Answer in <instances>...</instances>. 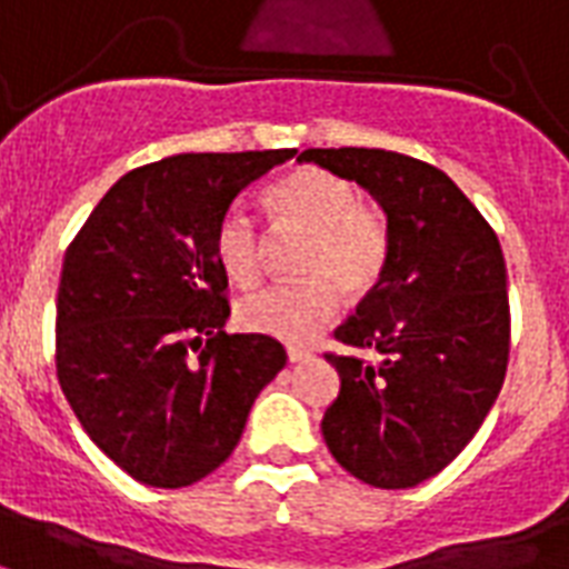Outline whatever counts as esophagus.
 <instances>
[{"instance_id":"34e87169","label":"esophagus","mask_w":569,"mask_h":569,"mask_svg":"<svg viewBox=\"0 0 569 569\" xmlns=\"http://www.w3.org/2000/svg\"><path fill=\"white\" fill-rule=\"evenodd\" d=\"M311 356L315 353L308 347H288V362H308Z\"/></svg>"}]
</instances>
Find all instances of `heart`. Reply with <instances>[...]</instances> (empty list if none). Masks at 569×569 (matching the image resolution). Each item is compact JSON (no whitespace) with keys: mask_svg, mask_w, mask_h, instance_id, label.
<instances>
[{"mask_svg":"<svg viewBox=\"0 0 569 569\" xmlns=\"http://www.w3.org/2000/svg\"><path fill=\"white\" fill-rule=\"evenodd\" d=\"M267 207L281 228L306 231L297 270L308 279L279 281L246 297L237 308L249 332L308 341L341 308V290L368 297L389 267V219L377 204L359 201V189L335 171L302 166L267 189ZM213 254L222 272L237 284H254L263 272V240L258 224L240 207L219 216L213 228Z\"/></svg>","mask_w":569,"mask_h":569,"instance_id":"1","label":"heart"}]
</instances>
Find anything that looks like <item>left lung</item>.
<instances>
[{
	"label": "left lung",
	"mask_w": 569,
	"mask_h": 569,
	"mask_svg": "<svg viewBox=\"0 0 569 569\" xmlns=\"http://www.w3.org/2000/svg\"><path fill=\"white\" fill-rule=\"evenodd\" d=\"M389 216L380 284L335 329L341 389L323 439L347 472L409 490L451 463L499 398L510 356L508 270L481 210L430 162L380 148H308Z\"/></svg>",
	"instance_id": "8db88e82"
}]
</instances>
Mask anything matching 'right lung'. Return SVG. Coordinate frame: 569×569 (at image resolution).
Listing matches in <instances>:
<instances>
[{"label":"right lung","instance_id":"add662e5","mask_svg":"<svg viewBox=\"0 0 569 569\" xmlns=\"http://www.w3.org/2000/svg\"><path fill=\"white\" fill-rule=\"evenodd\" d=\"M297 151L178 153L127 171L70 240L56 302V373L91 442L160 490L231 457L288 353L228 335L213 228L237 192Z\"/></svg>","mask_w":569,"mask_h":569}]
</instances>
